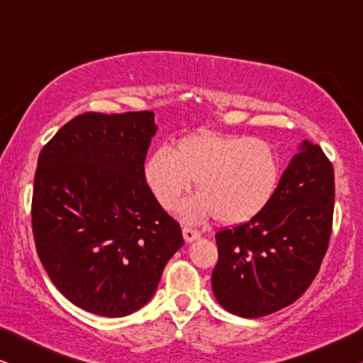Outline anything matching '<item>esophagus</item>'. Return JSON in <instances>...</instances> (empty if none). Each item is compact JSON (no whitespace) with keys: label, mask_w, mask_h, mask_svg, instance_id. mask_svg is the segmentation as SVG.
I'll use <instances>...</instances> for the list:
<instances>
[{"label":"esophagus","mask_w":363,"mask_h":363,"mask_svg":"<svg viewBox=\"0 0 363 363\" xmlns=\"http://www.w3.org/2000/svg\"><path fill=\"white\" fill-rule=\"evenodd\" d=\"M183 238H185L186 242H193L196 241L198 238H200V233H198L196 230H191V228H183Z\"/></svg>","instance_id":"obj_1"}]
</instances>
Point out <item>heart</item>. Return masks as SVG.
<instances>
[{
    "instance_id": "obj_1",
    "label": "heart",
    "mask_w": 363,
    "mask_h": 363,
    "mask_svg": "<svg viewBox=\"0 0 363 363\" xmlns=\"http://www.w3.org/2000/svg\"><path fill=\"white\" fill-rule=\"evenodd\" d=\"M281 173L279 153L269 142L210 130L183 137L172 153L153 152L143 165L148 190L163 210L177 208L196 182L198 195L180 208L183 221L216 216L223 225H241L264 211Z\"/></svg>"
}]
</instances>
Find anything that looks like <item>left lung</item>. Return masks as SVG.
<instances>
[{"label": "left lung", "mask_w": 363, "mask_h": 363, "mask_svg": "<svg viewBox=\"0 0 363 363\" xmlns=\"http://www.w3.org/2000/svg\"><path fill=\"white\" fill-rule=\"evenodd\" d=\"M334 195L332 163L319 145L304 140L266 210L216 233L211 286L223 309L256 319L304 294L329 246Z\"/></svg>", "instance_id": "1"}]
</instances>
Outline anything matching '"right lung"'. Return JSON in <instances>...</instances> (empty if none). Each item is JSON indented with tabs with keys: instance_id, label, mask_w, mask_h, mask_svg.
<instances>
[{
	"instance_id": "1",
	"label": "right lung",
	"mask_w": 363,
	"mask_h": 363,
	"mask_svg": "<svg viewBox=\"0 0 363 363\" xmlns=\"http://www.w3.org/2000/svg\"><path fill=\"white\" fill-rule=\"evenodd\" d=\"M153 112H87L39 153L33 191L36 251L59 292L104 317L130 315L155 294L183 246L180 225L143 178Z\"/></svg>"
}]
</instances>
